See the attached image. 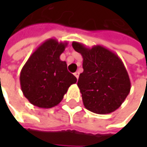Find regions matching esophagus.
Instances as JSON below:
<instances>
[{
	"label": "esophagus",
	"instance_id": "esophagus-1",
	"mask_svg": "<svg viewBox=\"0 0 147 147\" xmlns=\"http://www.w3.org/2000/svg\"><path fill=\"white\" fill-rule=\"evenodd\" d=\"M74 75H75V76L78 79V77H79V72H78V71H76V72L74 73Z\"/></svg>",
	"mask_w": 147,
	"mask_h": 147
}]
</instances>
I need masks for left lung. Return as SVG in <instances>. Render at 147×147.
I'll list each match as a JSON object with an SVG mask.
<instances>
[{"label":"left lung","mask_w":147,"mask_h":147,"mask_svg":"<svg viewBox=\"0 0 147 147\" xmlns=\"http://www.w3.org/2000/svg\"><path fill=\"white\" fill-rule=\"evenodd\" d=\"M72 47L83 59V72L79 76L77 86L85 108L97 114L115 111L131 88L123 61L117 54L100 45L88 48L73 42Z\"/></svg>","instance_id":"8db88e82"}]
</instances>
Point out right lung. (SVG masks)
<instances>
[{
    "label": "right lung",
    "mask_w": 147,
    "mask_h": 147,
    "mask_svg": "<svg viewBox=\"0 0 147 147\" xmlns=\"http://www.w3.org/2000/svg\"><path fill=\"white\" fill-rule=\"evenodd\" d=\"M67 42L48 39L30 56L20 72V86L25 98L40 108H52L61 102L69 87L76 82L59 59Z\"/></svg>",
    "instance_id": "1"
}]
</instances>
